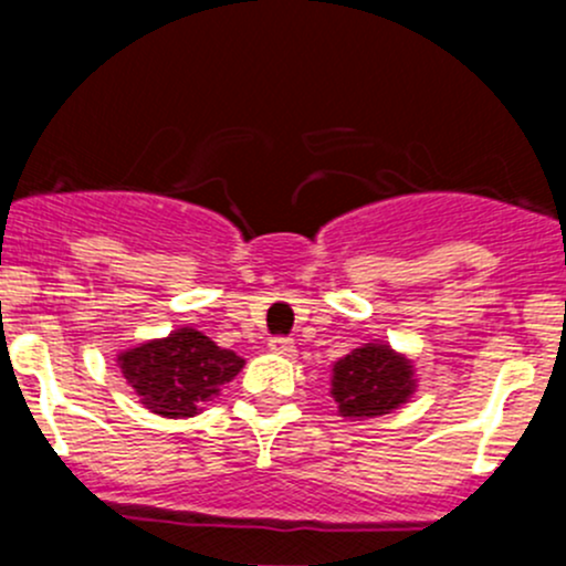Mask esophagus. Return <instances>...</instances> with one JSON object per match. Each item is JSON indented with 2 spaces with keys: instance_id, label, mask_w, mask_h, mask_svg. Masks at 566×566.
<instances>
[{
  "instance_id": "esophagus-1",
  "label": "esophagus",
  "mask_w": 566,
  "mask_h": 566,
  "mask_svg": "<svg viewBox=\"0 0 566 566\" xmlns=\"http://www.w3.org/2000/svg\"><path fill=\"white\" fill-rule=\"evenodd\" d=\"M271 350L276 353V356L282 358H295V342L287 339V336H276V339H271Z\"/></svg>"
}]
</instances>
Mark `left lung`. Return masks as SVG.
<instances>
[{"label": "left lung", "mask_w": 566, "mask_h": 566, "mask_svg": "<svg viewBox=\"0 0 566 566\" xmlns=\"http://www.w3.org/2000/svg\"><path fill=\"white\" fill-rule=\"evenodd\" d=\"M416 391V369L389 342H367L331 369V397L342 419H378L402 408Z\"/></svg>", "instance_id": "left-lung-1"}]
</instances>
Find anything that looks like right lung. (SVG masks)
<instances>
[{"mask_svg":"<svg viewBox=\"0 0 566 566\" xmlns=\"http://www.w3.org/2000/svg\"><path fill=\"white\" fill-rule=\"evenodd\" d=\"M243 364L247 361L238 353L224 350L191 325L175 328L164 339L128 347L117 356L125 384L150 413L164 419L197 416L205 402L219 397L221 386L241 373Z\"/></svg>","mask_w":566,"mask_h":566,"instance_id":"obj_1","label":"right lung"}]
</instances>
